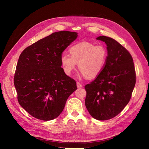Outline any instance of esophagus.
<instances>
[{"instance_id":"esophagus-1","label":"esophagus","mask_w":149,"mask_h":149,"mask_svg":"<svg viewBox=\"0 0 149 149\" xmlns=\"http://www.w3.org/2000/svg\"><path fill=\"white\" fill-rule=\"evenodd\" d=\"M77 86L78 88H81L83 87V84H81V83H79V82H77Z\"/></svg>"}]
</instances>
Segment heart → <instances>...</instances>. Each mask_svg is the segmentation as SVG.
I'll return each instance as SVG.
<instances>
[{
    "instance_id": "heart-1",
    "label": "heart",
    "mask_w": 149,
    "mask_h": 149,
    "mask_svg": "<svg viewBox=\"0 0 149 149\" xmlns=\"http://www.w3.org/2000/svg\"><path fill=\"white\" fill-rule=\"evenodd\" d=\"M70 56L63 54L61 64L64 72L71 75L76 69L77 65L83 77L93 79L102 72L106 64L108 52L106 47L102 45L82 41L70 47Z\"/></svg>"
}]
</instances>
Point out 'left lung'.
Returning <instances> with one entry per match:
<instances>
[{"label":"left lung","instance_id":"8db88e82","mask_svg":"<svg viewBox=\"0 0 149 149\" xmlns=\"http://www.w3.org/2000/svg\"><path fill=\"white\" fill-rule=\"evenodd\" d=\"M97 39L106 43L108 57L102 72L85 85V105L93 118L104 121L118 115L128 104L136 83V73L134 60L123 46L106 36Z\"/></svg>","mask_w":149,"mask_h":149}]
</instances>
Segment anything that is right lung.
I'll return each instance as SVG.
<instances>
[{
	"label": "right lung",
	"mask_w": 149,
	"mask_h": 149,
	"mask_svg": "<svg viewBox=\"0 0 149 149\" xmlns=\"http://www.w3.org/2000/svg\"><path fill=\"white\" fill-rule=\"evenodd\" d=\"M77 33H54L20 54L14 77L20 105L34 118L49 121L62 112L66 100L77 89L76 81L61 67V56Z\"/></svg>",
	"instance_id": "obj_1"
}]
</instances>
